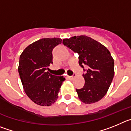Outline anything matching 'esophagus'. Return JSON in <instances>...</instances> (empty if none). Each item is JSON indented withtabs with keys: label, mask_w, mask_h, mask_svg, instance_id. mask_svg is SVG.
Listing matches in <instances>:
<instances>
[{
	"label": "esophagus",
	"mask_w": 131,
	"mask_h": 131,
	"mask_svg": "<svg viewBox=\"0 0 131 131\" xmlns=\"http://www.w3.org/2000/svg\"><path fill=\"white\" fill-rule=\"evenodd\" d=\"M74 76H75V74H74V75H73V76H68V78L70 79V80H72V79L74 78Z\"/></svg>",
	"instance_id": "1"
}]
</instances>
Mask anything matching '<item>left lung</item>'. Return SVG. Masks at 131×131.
<instances>
[{"label": "left lung", "instance_id": "8db88e82", "mask_svg": "<svg viewBox=\"0 0 131 131\" xmlns=\"http://www.w3.org/2000/svg\"><path fill=\"white\" fill-rule=\"evenodd\" d=\"M63 43L79 54V64L85 72L83 74L84 86L76 89L79 99L85 104L95 103L102 99L114 76V61L109 50L97 41L83 35L66 38Z\"/></svg>", "mask_w": 131, "mask_h": 131}]
</instances>
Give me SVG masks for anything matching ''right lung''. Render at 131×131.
<instances>
[{
	"label": "right lung",
	"instance_id": "obj_1",
	"mask_svg": "<svg viewBox=\"0 0 131 131\" xmlns=\"http://www.w3.org/2000/svg\"><path fill=\"white\" fill-rule=\"evenodd\" d=\"M58 38H42L28 46L19 57L18 72L25 93L40 106H51L58 98L63 76L50 74L53 48L61 43Z\"/></svg>",
	"mask_w": 131,
	"mask_h": 131
}]
</instances>
